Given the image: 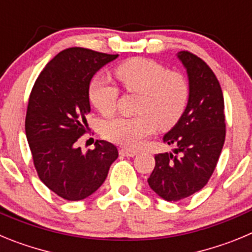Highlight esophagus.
<instances>
[{
  "mask_svg": "<svg viewBox=\"0 0 252 252\" xmlns=\"http://www.w3.org/2000/svg\"><path fill=\"white\" fill-rule=\"evenodd\" d=\"M120 154H121V155H124V157L132 158L136 155V151L130 150V149H121V150H120Z\"/></svg>",
  "mask_w": 252,
  "mask_h": 252,
  "instance_id": "34e87169",
  "label": "esophagus"
}]
</instances>
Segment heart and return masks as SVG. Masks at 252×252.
<instances>
[{"label": "heart", "instance_id": "obj_1", "mask_svg": "<svg viewBox=\"0 0 252 252\" xmlns=\"http://www.w3.org/2000/svg\"><path fill=\"white\" fill-rule=\"evenodd\" d=\"M126 92L139 93L133 117L117 116L102 125V133L108 141L128 149H137L153 135L158 125L173 127L183 116L189 98L187 78L177 70H168L162 64L146 58H132L115 70ZM88 98L101 115L116 111L119 88L103 77H94L88 87Z\"/></svg>", "mask_w": 252, "mask_h": 252}]
</instances>
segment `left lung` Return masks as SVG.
Masks as SVG:
<instances>
[{"label": "left lung", "mask_w": 252, "mask_h": 252, "mask_svg": "<svg viewBox=\"0 0 252 252\" xmlns=\"http://www.w3.org/2000/svg\"><path fill=\"white\" fill-rule=\"evenodd\" d=\"M178 58L188 74V104L162 140L177 146L174 153L180 155H155V168L148 179L154 192L169 202L184 199L208 183L226 137L223 94L217 77L189 51H179Z\"/></svg>", "instance_id": "obj_1"}]
</instances>
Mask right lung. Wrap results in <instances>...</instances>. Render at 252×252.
I'll use <instances>...</instances> for the list:
<instances>
[{"label":"right lung","instance_id":"obj_1","mask_svg":"<svg viewBox=\"0 0 252 252\" xmlns=\"http://www.w3.org/2000/svg\"><path fill=\"white\" fill-rule=\"evenodd\" d=\"M119 57L84 48L60 51L35 82L25 131L40 180L66 201H82L103 184L119 151L97 140L83 153L77 141L88 131V87L93 75Z\"/></svg>","mask_w":252,"mask_h":252}]
</instances>
